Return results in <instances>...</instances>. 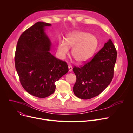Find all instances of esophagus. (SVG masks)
<instances>
[{"label": "esophagus", "mask_w": 133, "mask_h": 133, "mask_svg": "<svg viewBox=\"0 0 133 133\" xmlns=\"http://www.w3.org/2000/svg\"><path fill=\"white\" fill-rule=\"evenodd\" d=\"M68 70H69V72H71L73 70V67L71 65H68Z\"/></svg>", "instance_id": "1"}]
</instances>
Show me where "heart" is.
Masks as SVG:
<instances>
[{"mask_svg": "<svg viewBox=\"0 0 133 133\" xmlns=\"http://www.w3.org/2000/svg\"><path fill=\"white\" fill-rule=\"evenodd\" d=\"M99 45L96 36L87 32L75 31L67 34L65 41L61 40L58 45V53L64 58L72 48V55L79 63L87 61L94 54Z\"/></svg>", "mask_w": 133, "mask_h": 133, "instance_id": "obj_1", "label": "heart"}]
</instances>
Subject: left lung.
<instances>
[{
  "instance_id": "obj_1",
  "label": "left lung",
  "mask_w": 133,
  "mask_h": 133,
  "mask_svg": "<svg viewBox=\"0 0 133 133\" xmlns=\"http://www.w3.org/2000/svg\"><path fill=\"white\" fill-rule=\"evenodd\" d=\"M117 52L109 39L92 60L73 71L76 76L73 86L76 96L87 100L99 95L110 84L114 75Z\"/></svg>"
}]
</instances>
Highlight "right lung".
I'll list each match as a JSON object with an SVG mask.
<instances>
[{
	"mask_svg": "<svg viewBox=\"0 0 133 133\" xmlns=\"http://www.w3.org/2000/svg\"><path fill=\"white\" fill-rule=\"evenodd\" d=\"M52 25L38 22L21 35L15 54L20 81L29 94L45 98L53 94L55 82L68 72L66 62L50 53L51 41L45 33Z\"/></svg>",
	"mask_w": 133,
	"mask_h": 133,
	"instance_id": "obj_1",
	"label": "right lung"
}]
</instances>
